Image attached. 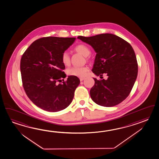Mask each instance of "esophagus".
Masks as SVG:
<instances>
[{"label":"esophagus","instance_id":"obj_1","mask_svg":"<svg viewBox=\"0 0 159 159\" xmlns=\"http://www.w3.org/2000/svg\"><path fill=\"white\" fill-rule=\"evenodd\" d=\"M84 78H80V81H82L84 80Z\"/></svg>","mask_w":159,"mask_h":159}]
</instances>
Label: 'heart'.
I'll use <instances>...</instances> for the list:
<instances>
[{"instance_id":"1","label":"heart","mask_w":159,"mask_h":159,"mask_svg":"<svg viewBox=\"0 0 159 159\" xmlns=\"http://www.w3.org/2000/svg\"><path fill=\"white\" fill-rule=\"evenodd\" d=\"M75 50L84 56H87L90 53V50L86 45L84 44H78L75 47ZM61 61L65 66H69L70 64V56L67 52H64L61 55ZM89 68L87 66H73L67 70V73L69 75L75 76L78 77H84L87 75Z\"/></svg>"}]
</instances>
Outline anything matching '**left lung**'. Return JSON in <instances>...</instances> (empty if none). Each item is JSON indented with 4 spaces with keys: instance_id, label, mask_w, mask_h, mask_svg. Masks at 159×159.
Instances as JSON below:
<instances>
[{
    "instance_id": "left-lung-1",
    "label": "left lung",
    "mask_w": 159,
    "mask_h": 159,
    "mask_svg": "<svg viewBox=\"0 0 159 159\" xmlns=\"http://www.w3.org/2000/svg\"><path fill=\"white\" fill-rule=\"evenodd\" d=\"M78 39L90 45L97 53L93 72L107 80H95L90 93L93 102L110 107L124 100L130 93L138 75L137 58L133 47L121 38L106 33Z\"/></svg>"
}]
</instances>
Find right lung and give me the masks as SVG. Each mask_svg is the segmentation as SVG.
Segmentation results:
<instances>
[{
  "label": "right lung",
  "mask_w": 159,
  "mask_h": 159,
  "mask_svg": "<svg viewBox=\"0 0 159 159\" xmlns=\"http://www.w3.org/2000/svg\"><path fill=\"white\" fill-rule=\"evenodd\" d=\"M75 40V38H42L33 42L22 55L23 87L29 98L41 109L58 112L72 102L80 79L70 75L66 82L62 80V84L57 82L66 77L61 55Z\"/></svg>",
  "instance_id": "1"
}]
</instances>
